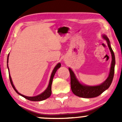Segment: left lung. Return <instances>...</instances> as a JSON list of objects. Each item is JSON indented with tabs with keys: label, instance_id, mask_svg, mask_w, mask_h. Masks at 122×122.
Segmentation results:
<instances>
[{
	"label": "left lung",
	"instance_id": "left-lung-1",
	"mask_svg": "<svg viewBox=\"0 0 122 122\" xmlns=\"http://www.w3.org/2000/svg\"><path fill=\"white\" fill-rule=\"evenodd\" d=\"M102 37L107 41L108 46L109 47V49L111 51V54L112 61L109 75L107 79L104 82L100 84V85H94V86L87 85L81 83L77 79L73 71L71 68H69L70 75H71V89H72L73 93L79 97L83 98H92L97 97V96L101 95L105 91L107 90L108 88L110 87L114 75L115 65V54L111 47L110 42L108 38L105 34H103L102 36Z\"/></svg>",
	"mask_w": 122,
	"mask_h": 122
}]
</instances>
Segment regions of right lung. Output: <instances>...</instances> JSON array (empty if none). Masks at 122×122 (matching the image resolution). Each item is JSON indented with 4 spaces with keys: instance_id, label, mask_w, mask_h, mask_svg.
I'll return each instance as SVG.
<instances>
[{
    "instance_id": "1",
    "label": "right lung",
    "mask_w": 122,
    "mask_h": 122,
    "mask_svg": "<svg viewBox=\"0 0 122 122\" xmlns=\"http://www.w3.org/2000/svg\"><path fill=\"white\" fill-rule=\"evenodd\" d=\"M8 57H9V54H8V55L7 61V68H8V71H9V68H8ZM61 63L59 62V63H58V64H57V65L55 66V67H54V68L53 69V71H52V73H51V76H50V78L49 83V85H48V86H47V88L45 89V90L44 91L42 92V93H41L40 95H37V96H31V97H30V96H25V95L21 94V93H19V92H18V91L16 90V88H15V87L14 85L13 82H12L11 77L10 74V72H9L10 80V82H11V84L12 86L13 87L14 89V90L15 91V92H16V93H18V94H19V95H20V96H22V97H25V99H27V100H30V101H33V102L42 101V100H45V99H46L48 97H49L50 96V95H51V84H52L53 77H54V75H55L56 72H57V69H58V68H60V67H61Z\"/></svg>"
}]
</instances>
